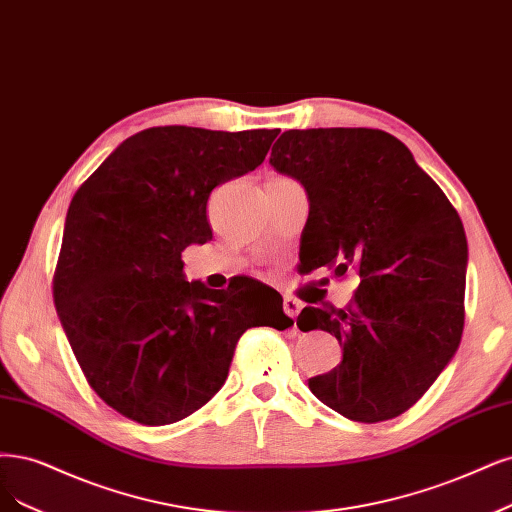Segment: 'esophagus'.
<instances>
[{"mask_svg":"<svg viewBox=\"0 0 512 512\" xmlns=\"http://www.w3.org/2000/svg\"><path fill=\"white\" fill-rule=\"evenodd\" d=\"M284 311L292 317V320H296V315L301 313V303H298L296 298H292V296H286L284 298Z\"/></svg>","mask_w":512,"mask_h":512,"instance_id":"34e87169","label":"esophagus"}]
</instances>
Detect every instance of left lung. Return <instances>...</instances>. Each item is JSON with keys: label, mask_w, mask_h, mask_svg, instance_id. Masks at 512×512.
Wrapping results in <instances>:
<instances>
[{"label": "left lung", "mask_w": 512, "mask_h": 512, "mask_svg": "<svg viewBox=\"0 0 512 512\" xmlns=\"http://www.w3.org/2000/svg\"><path fill=\"white\" fill-rule=\"evenodd\" d=\"M269 163L305 186L309 271H354L345 309L305 307L296 326L326 330L343 360L309 379L326 407L362 424L402 415L460 347L468 243L445 192L411 150L379 129L286 131Z\"/></svg>", "instance_id": "left-lung-1"}]
</instances>
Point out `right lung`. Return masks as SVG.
I'll return each mask as SVG.
<instances>
[{
	"instance_id": "obj_1",
	"label": "right lung",
	"mask_w": 512,
	"mask_h": 512,
	"mask_svg": "<svg viewBox=\"0 0 512 512\" xmlns=\"http://www.w3.org/2000/svg\"><path fill=\"white\" fill-rule=\"evenodd\" d=\"M279 129L152 127L125 139L67 209L52 296L97 396L137 424H175L228 377L241 334L292 324L241 290L184 279L182 252L211 239L207 199L254 171Z\"/></svg>"
}]
</instances>
